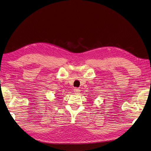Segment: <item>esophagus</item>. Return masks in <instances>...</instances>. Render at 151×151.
<instances>
[{
    "instance_id": "obj_1",
    "label": "esophagus",
    "mask_w": 151,
    "mask_h": 151,
    "mask_svg": "<svg viewBox=\"0 0 151 151\" xmlns=\"http://www.w3.org/2000/svg\"><path fill=\"white\" fill-rule=\"evenodd\" d=\"M74 91L75 93H78L79 92H80V90H79V88H75L74 90Z\"/></svg>"
}]
</instances>
